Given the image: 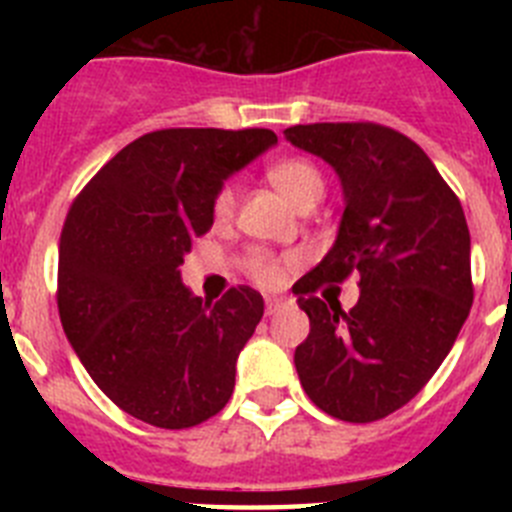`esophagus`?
Segmentation results:
<instances>
[{
	"instance_id": "34e87169",
	"label": "esophagus",
	"mask_w": 512,
	"mask_h": 512,
	"mask_svg": "<svg viewBox=\"0 0 512 512\" xmlns=\"http://www.w3.org/2000/svg\"><path fill=\"white\" fill-rule=\"evenodd\" d=\"M282 307H284L282 297H266V315H274V312H279Z\"/></svg>"
}]
</instances>
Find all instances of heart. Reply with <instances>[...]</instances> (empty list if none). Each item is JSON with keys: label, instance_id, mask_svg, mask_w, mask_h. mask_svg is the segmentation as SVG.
Instances as JSON below:
<instances>
[{"label": "heart", "instance_id": "1", "mask_svg": "<svg viewBox=\"0 0 512 512\" xmlns=\"http://www.w3.org/2000/svg\"><path fill=\"white\" fill-rule=\"evenodd\" d=\"M269 179L271 184L297 207V210H300L302 205H307V202H318L320 197H323V174H320L318 166L310 164L307 158H282V161H277V164L269 169ZM235 200H238L235 187L233 184H225L215 197V217L228 220L235 210ZM248 271H251L253 277L259 279L261 284H274L282 277V261L269 256V253L256 251L248 256Z\"/></svg>", "mask_w": 512, "mask_h": 512}]
</instances>
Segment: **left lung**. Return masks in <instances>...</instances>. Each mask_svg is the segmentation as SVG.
I'll use <instances>...</instances> for the list:
<instances>
[{
    "label": "left lung",
    "instance_id": "1",
    "mask_svg": "<svg viewBox=\"0 0 512 512\" xmlns=\"http://www.w3.org/2000/svg\"><path fill=\"white\" fill-rule=\"evenodd\" d=\"M341 179L336 243L295 284L310 336L297 346L302 390L323 413L372 423L408 405L454 346L474 300L461 202L423 148L374 122L284 130ZM360 274L348 313L314 292Z\"/></svg>",
    "mask_w": 512,
    "mask_h": 512
}]
</instances>
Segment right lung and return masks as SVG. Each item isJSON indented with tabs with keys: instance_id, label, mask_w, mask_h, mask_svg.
Instances as JSON below:
<instances>
[{
	"instance_id": "right-lung-1",
	"label": "right lung",
	"mask_w": 512,
	"mask_h": 512,
	"mask_svg": "<svg viewBox=\"0 0 512 512\" xmlns=\"http://www.w3.org/2000/svg\"><path fill=\"white\" fill-rule=\"evenodd\" d=\"M277 146L264 128L140 135L94 174L58 243L63 333L99 390L156 428H192L225 408L235 361L264 315L251 287L217 302L182 284L184 253L215 220L230 174Z\"/></svg>"
}]
</instances>
